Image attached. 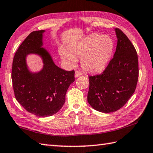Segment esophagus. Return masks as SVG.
<instances>
[{
    "mask_svg": "<svg viewBox=\"0 0 153 153\" xmlns=\"http://www.w3.org/2000/svg\"><path fill=\"white\" fill-rule=\"evenodd\" d=\"M82 75H83V74H82V71H77V70L75 71V77H78L81 76H82Z\"/></svg>",
    "mask_w": 153,
    "mask_h": 153,
    "instance_id": "1",
    "label": "esophagus"
}]
</instances>
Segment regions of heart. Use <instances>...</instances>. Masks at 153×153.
Masks as SVG:
<instances>
[{
	"label": "heart",
	"instance_id": "b5f03b06",
	"mask_svg": "<svg viewBox=\"0 0 153 153\" xmlns=\"http://www.w3.org/2000/svg\"><path fill=\"white\" fill-rule=\"evenodd\" d=\"M114 49L113 40L109 36L91 35L70 47L71 53L64 48L60 54L65 60L74 63L82 58V66L90 72H99L107 66Z\"/></svg>",
	"mask_w": 153,
	"mask_h": 153
}]
</instances>
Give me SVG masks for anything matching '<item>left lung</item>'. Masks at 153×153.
Returning <instances> with one entry per match:
<instances>
[{"instance_id":"8db88e82","label":"left lung","mask_w":153,"mask_h":153,"mask_svg":"<svg viewBox=\"0 0 153 153\" xmlns=\"http://www.w3.org/2000/svg\"><path fill=\"white\" fill-rule=\"evenodd\" d=\"M116 49L100 74L89 76L87 101L97 111L115 112L126 105L135 92L139 77L137 53L128 37L118 28Z\"/></svg>"}]
</instances>
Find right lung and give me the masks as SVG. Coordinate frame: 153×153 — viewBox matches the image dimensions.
<instances>
[{
  "instance_id": "1",
  "label": "right lung",
  "mask_w": 153,
  "mask_h": 153,
  "mask_svg": "<svg viewBox=\"0 0 153 153\" xmlns=\"http://www.w3.org/2000/svg\"><path fill=\"white\" fill-rule=\"evenodd\" d=\"M44 31H34L25 39L16 52L12 70L16 100L27 112L39 117L59 111L68 87L75 80L74 70L66 71L56 66L49 53L41 48ZM31 53L43 58L44 68L38 73H30L27 66L25 58Z\"/></svg>"
}]
</instances>
